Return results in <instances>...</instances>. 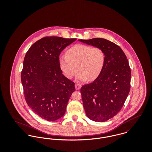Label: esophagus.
I'll return each instance as SVG.
<instances>
[{
    "mask_svg": "<svg viewBox=\"0 0 152 152\" xmlns=\"http://www.w3.org/2000/svg\"><path fill=\"white\" fill-rule=\"evenodd\" d=\"M75 89H76L77 90H79V89L81 88V86L80 84H79L76 83V84H75Z\"/></svg>",
    "mask_w": 152,
    "mask_h": 152,
    "instance_id": "esophagus-1",
    "label": "esophagus"
}]
</instances>
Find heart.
I'll use <instances>...</instances> for the list:
<instances>
[{
	"label": "heart",
	"mask_w": 152,
	"mask_h": 152,
	"mask_svg": "<svg viewBox=\"0 0 152 152\" xmlns=\"http://www.w3.org/2000/svg\"><path fill=\"white\" fill-rule=\"evenodd\" d=\"M105 53L99 47L77 44L70 48L66 55L59 58V65L67 78H72L76 71V79L84 81L95 80L101 73L105 63Z\"/></svg>",
	"instance_id": "1"
}]
</instances>
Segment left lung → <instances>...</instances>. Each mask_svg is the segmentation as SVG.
Returning <instances> with one entry per match:
<instances>
[{"label": "left lung", "instance_id": "1", "mask_svg": "<svg viewBox=\"0 0 152 152\" xmlns=\"http://www.w3.org/2000/svg\"><path fill=\"white\" fill-rule=\"evenodd\" d=\"M89 45L102 48L105 63L98 77L83 86L81 93L87 117L95 122H105L122 108L129 93L131 71L123 50L107 39L78 40Z\"/></svg>", "mask_w": 152, "mask_h": 152}]
</instances>
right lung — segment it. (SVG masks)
Segmentation results:
<instances>
[{
  "label": "right lung",
  "mask_w": 152,
  "mask_h": 152,
  "mask_svg": "<svg viewBox=\"0 0 152 152\" xmlns=\"http://www.w3.org/2000/svg\"><path fill=\"white\" fill-rule=\"evenodd\" d=\"M76 39L47 37L33 44L26 54L21 74L28 106L41 118L54 121L63 117L75 84L62 74L59 56Z\"/></svg>",
  "instance_id": "1"
}]
</instances>
